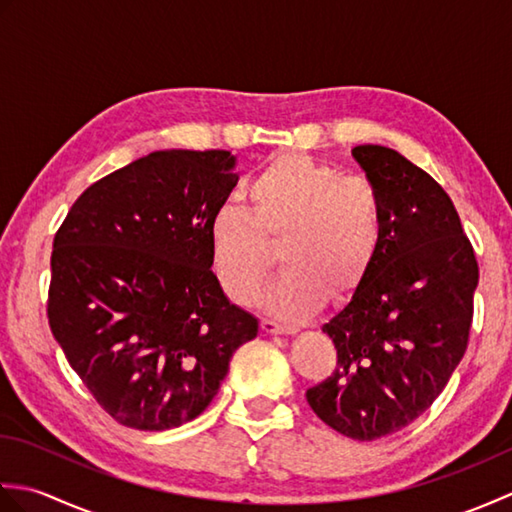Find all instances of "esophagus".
<instances>
[{
    "label": "esophagus",
    "instance_id": "1",
    "mask_svg": "<svg viewBox=\"0 0 512 512\" xmlns=\"http://www.w3.org/2000/svg\"><path fill=\"white\" fill-rule=\"evenodd\" d=\"M262 330L266 334H295V328H286V325H279L268 319H262Z\"/></svg>",
    "mask_w": 512,
    "mask_h": 512
}]
</instances>
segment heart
<instances>
[{"instance_id":"b5f03b06","label":"heart","mask_w":512,"mask_h":512,"mask_svg":"<svg viewBox=\"0 0 512 512\" xmlns=\"http://www.w3.org/2000/svg\"><path fill=\"white\" fill-rule=\"evenodd\" d=\"M250 211L222 202L209 222L213 273L235 303L255 301L273 266H286L262 297L268 314L297 321L325 297L347 301L372 273L383 242V198L365 176L286 151L246 184Z\"/></svg>"}]
</instances>
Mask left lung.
<instances>
[{
	"mask_svg": "<svg viewBox=\"0 0 512 512\" xmlns=\"http://www.w3.org/2000/svg\"><path fill=\"white\" fill-rule=\"evenodd\" d=\"M352 156L383 198V242L365 284L323 325L336 369L306 398L328 427L372 442L405 429L447 387L469 343L480 270L427 171L380 145Z\"/></svg>",
	"mask_w": 512,
	"mask_h": 512,
	"instance_id": "1",
	"label": "left lung"
}]
</instances>
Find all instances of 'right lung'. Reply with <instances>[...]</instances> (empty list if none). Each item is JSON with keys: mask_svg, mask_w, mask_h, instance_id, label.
I'll list each match as a JSON object with an SVG mask.
<instances>
[{"mask_svg": "<svg viewBox=\"0 0 512 512\" xmlns=\"http://www.w3.org/2000/svg\"><path fill=\"white\" fill-rule=\"evenodd\" d=\"M231 151H154L85 189L54 235L48 321L70 367L125 427L198 418L259 321L211 270Z\"/></svg>", "mask_w": 512, "mask_h": 512, "instance_id": "1", "label": "right lung"}]
</instances>
